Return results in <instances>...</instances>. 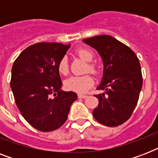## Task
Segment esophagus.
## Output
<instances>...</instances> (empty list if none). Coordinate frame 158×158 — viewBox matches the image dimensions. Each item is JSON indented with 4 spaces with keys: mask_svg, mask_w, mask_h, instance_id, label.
Returning a JSON list of instances; mask_svg holds the SVG:
<instances>
[{
    "mask_svg": "<svg viewBox=\"0 0 158 158\" xmlns=\"http://www.w3.org/2000/svg\"><path fill=\"white\" fill-rule=\"evenodd\" d=\"M78 98H87V95H85V94H78Z\"/></svg>",
    "mask_w": 158,
    "mask_h": 158,
    "instance_id": "esophagus-1",
    "label": "esophagus"
}]
</instances>
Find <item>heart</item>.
Returning a JSON list of instances; mask_svg holds the SVG:
<instances>
[{
    "label": "heart",
    "instance_id": "1",
    "mask_svg": "<svg viewBox=\"0 0 158 158\" xmlns=\"http://www.w3.org/2000/svg\"><path fill=\"white\" fill-rule=\"evenodd\" d=\"M76 53L78 54L80 58L85 60L87 62H91L94 59V53L92 52L91 51L87 48H79L76 51ZM87 69L89 72L92 73H97L98 69L97 67L93 64H88V68ZM58 70L60 74H66L69 72V66H68V60L65 56L63 57L60 59L58 64ZM94 79L92 76L86 74V75H74L68 78L64 82V85L65 88L71 91L77 92L79 94H83L85 93L94 85Z\"/></svg>",
    "mask_w": 158,
    "mask_h": 158
}]
</instances>
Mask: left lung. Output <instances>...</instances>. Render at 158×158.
Segmentation results:
<instances>
[{
  "mask_svg": "<svg viewBox=\"0 0 158 158\" xmlns=\"http://www.w3.org/2000/svg\"><path fill=\"white\" fill-rule=\"evenodd\" d=\"M83 42L94 48L103 62V75L97 89L104 93L96 95L99 103L93 115L106 126H118L137 105L143 85L139 60L129 47L111 36H95Z\"/></svg>",
  "mask_w": 158,
  "mask_h": 158,
  "instance_id": "left-lung-1",
  "label": "left lung"
}]
</instances>
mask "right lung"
I'll use <instances>...</instances> for the list:
<instances>
[{"label":"right lung","mask_w":158,"mask_h":158,"mask_svg":"<svg viewBox=\"0 0 158 158\" xmlns=\"http://www.w3.org/2000/svg\"><path fill=\"white\" fill-rule=\"evenodd\" d=\"M69 48L70 44L36 43L23 50L12 66L10 88L16 105L23 117L43 132L64 125L77 99L74 92L61 90L58 70L59 61Z\"/></svg>","instance_id":"add662e5"}]
</instances>
